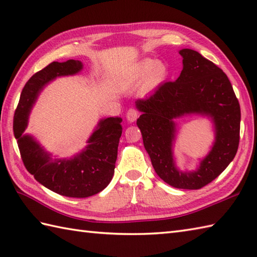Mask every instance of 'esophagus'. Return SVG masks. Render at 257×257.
<instances>
[{
  "mask_svg": "<svg viewBox=\"0 0 257 257\" xmlns=\"http://www.w3.org/2000/svg\"><path fill=\"white\" fill-rule=\"evenodd\" d=\"M139 114H140V112H139L138 109L130 108L129 110L127 111V114H125V116H127V120L129 122H134L135 120L139 117Z\"/></svg>",
  "mask_w": 257,
  "mask_h": 257,
  "instance_id": "obj_1",
  "label": "esophagus"
}]
</instances>
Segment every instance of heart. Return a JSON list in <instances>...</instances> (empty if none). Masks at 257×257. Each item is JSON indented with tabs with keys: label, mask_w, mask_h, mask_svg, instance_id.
Here are the masks:
<instances>
[{
	"label": "heart",
	"mask_w": 257,
	"mask_h": 257,
	"mask_svg": "<svg viewBox=\"0 0 257 257\" xmlns=\"http://www.w3.org/2000/svg\"><path fill=\"white\" fill-rule=\"evenodd\" d=\"M168 68L162 62H155L150 58L140 61L135 68V80H141L144 78V87L146 89H152L160 85L166 79Z\"/></svg>",
	"instance_id": "obj_1"
}]
</instances>
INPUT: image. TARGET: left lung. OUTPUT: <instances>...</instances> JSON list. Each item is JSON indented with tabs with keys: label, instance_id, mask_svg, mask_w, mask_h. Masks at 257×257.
Returning a JSON list of instances; mask_svg holds the SVG:
<instances>
[{
	"label": "left lung",
	"instance_id": "1",
	"mask_svg": "<svg viewBox=\"0 0 257 257\" xmlns=\"http://www.w3.org/2000/svg\"><path fill=\"white\" fill-rule=\"evenodd\" d=\"M183 69L176 81H167L154 94L136 101L143 114L137 125L152 167L163 181L178 189L198 190L217 178L235 157L239 143L241 108L231 81L221 68L189 48L179 52ZM212 118L216 141L193 173H181L174 165V119L184 114Z\"/></svg>",
	"mask_w": 257,
	"mask_h": 257
}]
</instances>
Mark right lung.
Returning <instances> with one entry per match:
<instances>
[{
  "label": "right lung",
  "instance_id": "obj_1",
  "mask_svg": "<svg viewBox=\"0 0 257 257\" xmlns=\"http://www.w3.org/2000/svg\"><path fill=\"white\" fill-rule=\"evenodd\" d=\"M83 63L75 59L53 62L27 80L13 120V132L18 139L21 158L26 170L36 181L54 192L69 198H87L99 193L111 181L117 160L119 139L121 137V118L102 119L86 149L72 159L53 158L29 135H23L29 114L43 87L59 76L79 73Z\"/></svg>",
  "mask_w": 257,
  "mask_h": 257
}]
</instances>
